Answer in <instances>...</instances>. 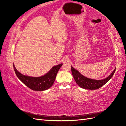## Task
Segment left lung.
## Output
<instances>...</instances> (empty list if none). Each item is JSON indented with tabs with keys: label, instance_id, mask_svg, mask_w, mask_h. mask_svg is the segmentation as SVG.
<instances>
[{
	"label": "left lung",
	"instance_id": "obj_1",
	"mask_svg": "<svg viewBox=\"0 0 126 126\" xmlns=\"http://www.w3.org/2000/svg\"><path fill=\"white\" fill-rule=\"evenodd\" d=\"M115 70L116 68L107 78L101 80H96L87 78V77L84 76L78 70L71 66V73L76 83L81 88L89 90L98 89L102 87L113 77L115 72Z\"/></svg>",
	"mask_w": 126,
	"mask_h": 126
}]
</instances>
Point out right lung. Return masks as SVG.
I'll return each instance as SVG.
<instances>
[{"label": "right lung", "instance_id": "1", "mask_svg": "<svg viewBox=\"0 0 126 126\" xmlns=\"http://www.w3.org/2000/svg\"><path fill=\"white\" fill-rule=\"evenodd\" d=\"M13 64V68L18 78L31 89L35 91H44L52 87L58 70L63 65L62 63L55 65L44 75L40 77H32L23 75L19 73Z\"/></svg>", "mask_w": 126, "mask_h": 126}]
</instances>
